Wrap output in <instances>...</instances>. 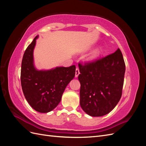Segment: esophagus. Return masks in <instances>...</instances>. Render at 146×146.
Returning a JSON list of instances; mask_svg holds the SVG:
<instances>
[{
    "label": "esophagus",
    "instance_id": "34e87169",
    "mask_svg": "<svg viewBox=\"0 0 146 146\" xmlns=\"http://www.w3.org/2000/svg\"><path fill=\"white\" fill-rule=\"evenodd\" d=\"M79 74H80V70H79V69L78 68H77L76 69V75H75V76H76V77H77Z\"/></svg>",
    "mask_w": 146,
    "mask_h": 146
}]
</instances>
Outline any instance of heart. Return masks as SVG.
Returning a JSON list of instances; mask_svg holds the SVG:
<instances>
[{"instance_id": "1", "label": "heart", "mask_w": 146, "mask_h": 146, "mask_svg": "<svg viewBox=\"0 0 146 146\" xmlns=\"http://www.w3.org/2000/svg\"><path fill=\"white\" fill-rule=\"evenodd\" d=\"M102 50L101 48H96V49H95L91 52V54L89 56V58H88V60L91 61H93L96 60L102 54Z\"/></svg>"}]
</instances>
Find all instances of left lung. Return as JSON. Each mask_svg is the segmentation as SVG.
<instances>
[{
    "label": "left lung",
    "instance_id": "1",
    "mask_svg": "<svg viewBox=\"0 0 146 146\" xmlns=\"http://www.w3.org/2000/svg\"><path fill=\"white\" fill-rule=\"evenodd\" d=\"M78 68L83 111L94 117L109 113L122 96L125 65L120 49L92 62L79 63Z\"/></svg>",
    "mask_w": 146,
    "mask_h": 146
}]
</instances>
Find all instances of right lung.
<instances>
[{
  "label": "right lung",
  "instance_id": "add662e5",
  "mask_svg": "<svg viewBox=\"0 0 146 146\" xmlns=\"http://www.w3.org/2000/svg\"><path fill=\"white\" fill-rule=\"evenodd\" d=\"M38 38V35L24 52L21 82L24 95L30 105L36 111L45 113L51 111L60 102L66 87L75 76L76 66L37 70L34 66L33 50Z\"/></svg>",
  "mask_w": 146,
  "mask_h": 146
}]
</instances>
